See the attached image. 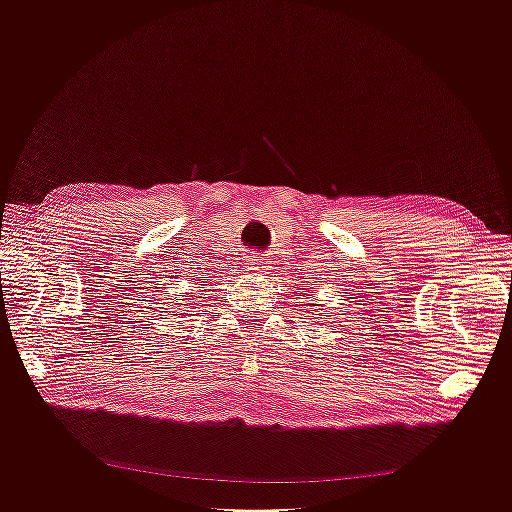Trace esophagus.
<instances>
[{
    "label": "esophagus",
    "mask_w": 512,
    "mask_h": 512,
    "mask_svg": "<svg viewBox=\"0 0 512 512\" xmlns=\"http://www.w3.org/2000/svg\"><path fill=\"white\" fill-rule=\"evenodd\" d=\"M267 269H269L267 262H265V258H262L260 254H254V256L247 258V271H250V273H254V275H265Z\"/></svg>",
    "instance_id": "obj_1"
}]
</instances>
